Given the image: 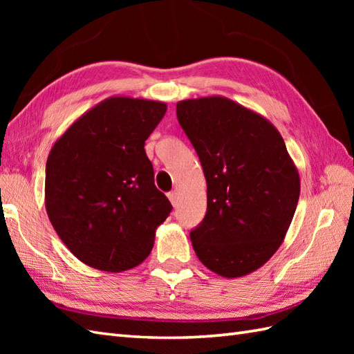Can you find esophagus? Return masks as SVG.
<instances>
[{"instance_id": "34e87169", "label": "esophagus", "mask_w": 354, "mask_h": 354, "mask_svg": "<svg viewBox=\"0 0 354 354\" xmlns=\"http://www.w3.org/2000/svg\"><path fill=\"white\" fill-rule=\"evenodd\" d=\"M167 196H169V199L171 202V205L173 207H178V193L176 192H170Z\"/></svg>"}]
</instances>
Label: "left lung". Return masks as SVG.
Here are the masks:
<instances>
[{"label":"left lung","mask_w":354,"mask_h":354,"mask_svg":"<svg viewBox=\"0 0 354 354\" xmlns=\"http://www.w3.org/2000/svg\"><path fill=\"white\" fill-rule=\"evenodd\" d=\"M207 181V214L190 232L204 265L225 278L254 272L288 232L299 173L268 118L222 95L176 103Z\"/></svg>","instance_id":"obj_1"}]
</instances>
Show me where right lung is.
<instances>
[{
	"label": "right lung",
	"mask_w": 354,
	"mask_h": 354,
	"mask_svg": "<svg viewBox=\"0 0 354 354\" xmlns=\"http://www.w3.org/2000/svg\"><path fill=\"white\" fill-rule=\"evenodd\" d=\"M164 102L112 95L82 114L53 145L45 208L65 246L104 272L146 260L171 204L155 187L145 141Z\"/></svg>",
	"instance_id": "obj_1"
}]
</instances>
